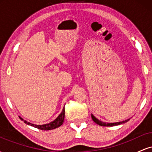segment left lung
Returning a JSON list of instances; mask_svg holds the SVG:
<instances>
[{
  "label": "left lung",
  "instance_id": "obj_1",
  "mask_svg": "<svg viewBox=\"0 0 152 152\" xmlns=\"http://www.w3.org/2000/svg\"><path fill=\"white\" fill-rule=\"evenodd\" d=\"M91 118L93 119V121L95 122L96 124H99V126H116V125H119V124H124L126 123L129 121V119L125 120V121H121V122H116V123H104V122H102L99 120L97 119L95 116H94L93 114H91Z\"/></svg>",
  "mask_w": 152,
  "mask_h": 152
}]
</instances>
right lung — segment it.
<instances>
[{
    "label": "right lung",
    "instance_id": "1",
    "mask_svg": "<svg viewBox=\"0 0 152 152\" xmlns=\"http://www.w3.org/2000/svg\"><path fill=\"white\" fill-rule=\"evenodd\" d=\"M65 109V108H64L62 112L59 114L58 117L56 118L53 121L50 122L49 124H43V125H36V124H33L29 123V122H27L26 121H24V123L41 130L48 131V130L54 129L58 128V127L61 126L63 124V122L64 121V117H65V109ZM20 118L21 120H23V118H21L20 117Z\"/></svg>",
    "mask_w": 152,
    "mask_h": 152
}]
</instances>
